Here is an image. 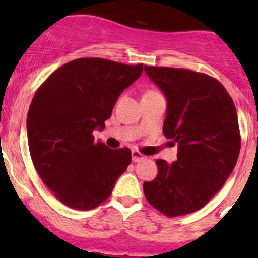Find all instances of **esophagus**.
Here are the masks:
<instances>
[{"instance_id":"34e87169","label":"esophagus","mask_w":258,"mask_h":258,"mask_svg":"<svg viewBox=\"0 0 258 258\" xmlns=\"http://www.w3.org/2000/svg\"><path fill=\"white\" fill-rule=\"evenodd\" d=\"M143 159H145V156H143L140 151H137V150H133V151H132V160H133L134 163H138V161L143 160Z\"/></svg>"}]
</instances>
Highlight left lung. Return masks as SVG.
I'll use <instances>...</instances> for the list:
<instances>
[{
	"label": "left lung",
	"instance_id": "left-lung-1",
	"mask_svg": "<svg viewBox=\"0 0 258 258\" xmlns=\"http://www.w3.org/2000/svg\"><path fill=\"white\" fill-rule=\"evenodd\" d=\"M168 102L163 133L178 143L177 160H156L147 202L168 217L192 213L220 191L240 151L235 104L218 80L184 68L145 66Z\"/></svg>",
	"mask_w": 258,
	"mask_h": 258
}]
</instances>
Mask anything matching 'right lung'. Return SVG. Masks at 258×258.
<instances>
[{"mask_svg": "<svg viewBox=\"0 0 258 258\" xmlns=\"http://www.w3.org/2000/svg\"><path fill=\"white\" fill-rule=\"evenodd\" d=\"M142 71V63L75 59L35 93L27 116L29 152L41 179L64 206H101L131 164V150L95 143L93 132L103 129L117 98Z\"/></svg>", "mask_w": 258, "mask_h": 258, "instance_id": "1", "label": "right lung"}]
</instances>
